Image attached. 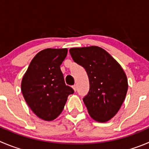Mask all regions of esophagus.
Wrapping results in <instances>:
<instances>
[{
  "mask_svg": "<svg viewBox=\"0 0 149 149\" xmlns=\"http://www.w3.org/2000/svg\"><path fill=\"white\" fill-rule=\"evenodd\" d=\"M72 88H73V90L74 91H77V86H76V85H74V86H72Z\"/></svg>",
  "mask_w": 149,
  "mask_h": 149,
  "instance_id": "34e87169",
  "label": "esophagus"
}]
</instances>
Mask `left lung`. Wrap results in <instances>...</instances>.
Returning <instances> with one entry per match:
<instances>
[{
    "instance_id": "8db88e82",
    "label": "left lung",
    "mask_w": 149,
    "mask_h": 149,
    "mask_svg": "<svg viewBox=\"0 0 149 149\" xmlns=\"http://www.w3.org/2000/svg\"><path fill=\"white\" fill-rule=\"evenodd\" d=\"M74 61L86 69L90 89L83 102L90 116L98 122L113 118L128 90L124 69L108 52L97 46L71 48Z\"/></svg>"
}]
</instances>
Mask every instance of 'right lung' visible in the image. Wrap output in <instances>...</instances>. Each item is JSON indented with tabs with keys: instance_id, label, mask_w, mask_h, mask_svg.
<instances>
[{
	"instance_id": "right-lung-1",
	"label": "right lung",
	"mask_w": 149,
	"mask_h": 149,
	"mask_svg": "<svg viewBox=\"0 0 149 149\" xmlns=\"http://www.w3.org/2000/svg\"><path fill=\"white\" fill-rule=\"evenodd\" d=\"M68 49L47 48L32 59L22 77L21 91L31 110L45 121H52L61 113L68 96L74 90L66 86L60 66Z\"/></svg>"
}]
</instances>
